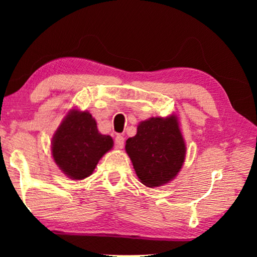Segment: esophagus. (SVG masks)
Segmentation results:
<instances>
[{"instance_id": "1", "label": "esophagus", "mask_w": 257, "mask_h": 257, "mask_svg": "<svg viewBox=\"0 0 257 257\" xmlns=\"http://www.w3.org/2000/svg\"><path fill=\"white\" fill-rule=\"evenodd\" d=\"M114 144H115V147H117V149H122V147H124V144H125L124 137L118 135L114 139Z\"/></svg>"}]
</instances>
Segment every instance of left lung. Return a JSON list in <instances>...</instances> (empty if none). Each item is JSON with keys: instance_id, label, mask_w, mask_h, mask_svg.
Wrapping results in <instances>:
<instances>
[{"instance_id": "1", "label": "left lung", "mask_w": 257, "mask_h": 257, "mask_svg": "<svg viewBox=\"0 0 257 257\" xmlns=\"http://www.w3.org/2000/svg\"><path fill=\"white\" fill-rule=\"evenodd\" d=\"M125 150L142 184L153 188L172 181L186 157L178 117H152L139 122L137 135L126 140Z\"/></svg>"}]
</instances>
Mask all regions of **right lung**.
<instances>
[{
  "mask_svg": "<svg viewBox=\"0 0 257 257\" xmlns=\"http://www.w3.org/2000/svg\"><path fill=\"white\" fill-rule=\"evenodd\" d=\"M112 147L113 139L99 133L89 112L72 108L52 137L51 153L66 177L83 180L92 174L100 158Z\"/></svg>",
  "mask_w": 257,
  "mask_h": 257,
  "instance_id": "add662e5",
  "label": "right lung"
}]
</instances>
